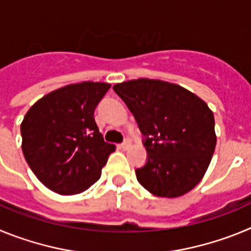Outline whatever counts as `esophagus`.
<instances>
[{"instance_id":"esophagus-1","label":"esophagus","mask_w":251,"mask_h":251,"mask_svg":"<svg viewBox=\"0 0 251 251\" xmlns=\"http://www.w3.org/2000/svg\"><path fill=\"white\" fill-rule=\"evenodd\" d=\"M121 146H122V148H123V150H128V148H129L130 146H132V141H130L129 138H126Z\"/></svg>"}]
</instances>
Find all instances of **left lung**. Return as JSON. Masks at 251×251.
<instances>
[{
	"instance_id": "1",
	"label": "left lung",
	"mask_w": 251,
	"mask_h": 251,
	"mask_svg": "<svg viewBox=\"0 0 251 251\" xmlns=\"http://www.w3.org/2000/svg\"><path fill=\"white\" fill-rule=\"evenodd\" d=\"M143 134L147 161L138 182L159 197L191 191L207 170L216 146L214 113L182 86L152 79L113 86Z\"/></svg>"
}]
</instances>
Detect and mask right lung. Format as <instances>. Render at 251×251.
Returning <instances> with one entry per match:
<instances>
[{
    "mask_svg": "<svg viewBox=\"0 0 251 251\" xmlns=\"http://www.w3.org/2000/svg\"><path fill=\"white\" fill-rule=\"evenodd\" d=\"M109 88L93 81L70 84L49 93L26 113L22 152L51 191L80 194L100 178L114 145L104 142L94 110Z\"/></svg>",
    "mask_w": 251,
    "mask_h": 251,
    "instance_id": "right-lung-1",
    "label": "right lung"
}]
</instances>
